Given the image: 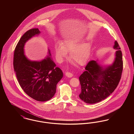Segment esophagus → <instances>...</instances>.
Returning a JSON list of instances; mask_svg holds the SVG:
<instances>
[{"label": "esophagus", "mask_w": 134, "mask_h": 134, "mask_svg": "<svg viewBox=\"0 0 134 134\" xmlns=\"http://www.w3.org/2000/svg\"><path fill=\"white\" fill-rule=\"evenodd\" d=\"M65 75L68 78H71L73 76V74L71 73L68 72H67L65 73Z\"/></svg>", "instance_id": "obj_1"}]
</instances>
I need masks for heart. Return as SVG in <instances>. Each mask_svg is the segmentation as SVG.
Instances as JSON below:
<instances>
[{"mask_svg":"<svg viewBox=\"0 0 134 134\" xmlns=\"http://www.w3.org/2000/svg\"><path fill=\"white\" fill-rule=\"evenodd\" d=\"M82 40L75 37L65 38L62 43L58 42L55 45L56 57L59 62H62L67 56V52H70L71 61L75 62L80 65L86 64L88 60L91 51V46L88 42L81 43Z\"/></svg>","mask_w":134,"mask_h":134,"instance_id":"obj_1","label":"heart"}]
</instances>
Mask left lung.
<instances>
[{
  "label": "left lung",
  "instance_id": "left-lung-1",
  "mask_svg": "<svg viewBox=\"0 0 134 134\" xmlns=\"http://www.w3.org/2000/svg\"><path fill=\"white\" fill-rule=\"evenodd\" d=\"M113 48L117 51L112 64L102 66L97 61H91L79 77L81 88L79 96L86 103L93 104L104 100L119 84L123 67L122 53L116 41Z\"/></svg>",
  "mask_w": 134,
  "mask_h": 134
}]
</instances>
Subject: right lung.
<instances>
[{
  "label": "right lung",
  "mask_w": 134,
  "mask_h": 134,
  "mask_svg": "<svg viewBox=\"0 0 134 134\" xmlns=\"http://www.w3.org/2000/svg\"><path fill=\"white\" fill-rule=\"evenodd\" d=\"M40 33L38 29H32L20 38L14 52L13 68L19 85L26 94L37 101L45 102L55 95L57 84L63 73L56 67L49 49L46 57L41 61H32L26 57V43Z\"/></svg>",
  "instance_id": "right-lung-1"
}]
</instances>
